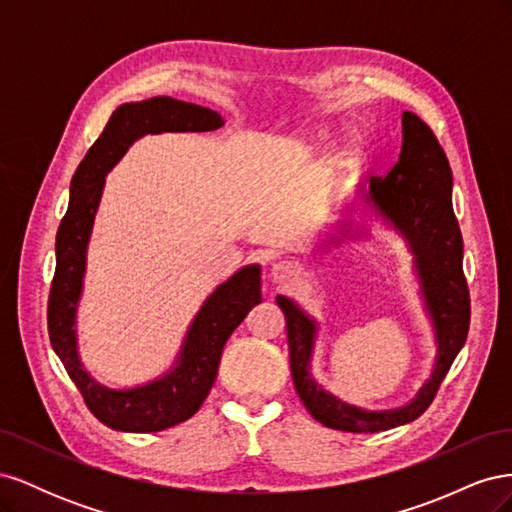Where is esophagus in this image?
<instances>
[{"mask_svg": "<svg viewBox=\"0 0 512 512\" xmlns=\"http://www.w3.org/2000/svg\"><path fill=\"white\" fill-rule=\"evenodd\" d=\"M297 275V269H294V265H290V262H277V265H273V277L275 280H292V277Z\"/></svg>", "mask_w": 512, "mask_h": 512, "instance_id": "1", "label": "esophagus"}]
</instances>
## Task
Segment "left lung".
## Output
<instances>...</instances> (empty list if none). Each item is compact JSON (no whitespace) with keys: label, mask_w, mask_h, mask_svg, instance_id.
<instances>
[{"label":"left lung","mask_w":512,"mask_h":512,"mask_svg":"<svg viewBox=\"0 0 512 512\" xmlns=\"http://www.w3.org/2000/svg\"><path fill=\"white\" fill-rule=\"evenodd\" d=\"M399 162L369 183V198L395 228L404 232L416 256L423 294L438 335V361L431 380L412 404L391 412H367L322 391L309 376L316 324L286 297L277 305L286 316L290 371L303 406L318 423L339 431L376 433L406 425L436 399L470 329V290L463 275V239L453 211V173L446 153L427 123L406 111Z\"/></svg>","instance_id":"1"}]
</instances>
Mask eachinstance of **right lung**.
<instances>
[{
    "label": "right lung",
    "instance_id": "add662e5",
    "mask_svg": "<svg viewBox=\"0 0 512 512\" xmlns=\"http://www.w3.org/2000/svg\"><path fill=\"white\" fill-rule=\"evenodd\" d=\"M224 126L211 108L173 98L121 104L108 119L98 141L76 168L70 205L57 230V265L49 294V337L68 376L81 391L85 406L100 423L117 431L151 433L188 421L203 406L218 376L224 344L247 312L262 301L260 269L250 265L224 282L200 307L177 367L164 378L130 391H113L87 376L76 354L74 316L81 297L85 252L104 188V175L143 134L205 132Z\"/></svg>",
    "mask_w": 512,
    "mask_h": 512
}]
</instances>
